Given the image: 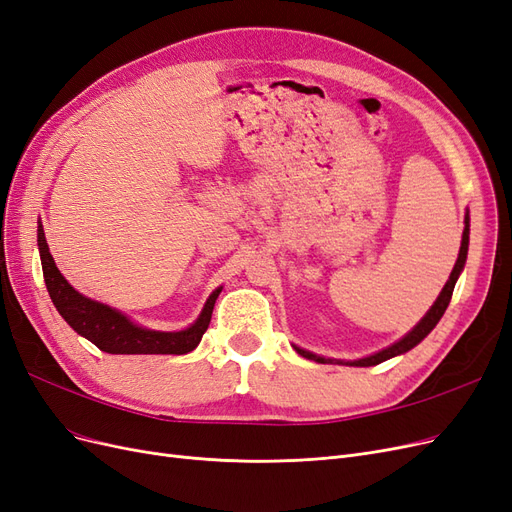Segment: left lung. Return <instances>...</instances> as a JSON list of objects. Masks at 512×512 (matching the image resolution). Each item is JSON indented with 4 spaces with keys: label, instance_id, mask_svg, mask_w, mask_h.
Returning <instances> with one entry per match:
<instances>
[{
    "label": "left lung",
    "instance_id": "8db88e82",
    "mask_svg": "<svg viewBox=\"0 0 512 512\" xmlns=\"http://www.w3.org/2000/svg\"><path fill=\"white\" fill-rule=\"evenodd\" d=\"M468 235H470V224H468V216H466V228H464V235H462L460 256H457V262H455V267H453V271H451V275H449V281L445 284L443 292H440V296L436 298V303L432 305V309L424 315V320H421V322L407 334V337H402L398 343H394V345H390L387 349L379 351V354H375V356H368V358H362V360L347 362L349 366H375V364H381V362L390 360V358H394V356L404 354V351L413 349L419 341H424V339L428 337L430 330L438 324L440 317H443V313L447 311L449 301H451V294H453V288H455V281H457V277H460V273H462V269H464V264H466V256H468ZM294 349H296L298 354H301L303 358H309V360H315V362H322V364H324V362H332V360L315 356V354H311V351H305V349H301V347H294ZM341 364H343V362H341Z\"/></svg>",
    "mask_w": 512,
    "mask_h": 512
}]
</instances>
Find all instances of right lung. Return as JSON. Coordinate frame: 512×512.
<instances>
[{
  "instance_id": "add662e5",
  "label": "right lung",
  "mask_w": 512,
  "mask_h": 512,
  "mask_svg": "<svg viewBox=\"0 0 512 512\" xmlns=\"http://www.w3.org/2000/svg\"><path fill=\"white\" fill-rule=\"evenodd\" d=\"M38 248L42 258L44 281L52 298V305L57 307V311L69 326L78 334H82L84 339L97 345L101 351H105V354H188V351H192L201 343V337L211 322V311H214L216 298L222 292V288L211 292L199 320L190 328L180 332L146 330L129 322L127 317L118 313L116 309L91 301V298L82 296L67 284V279L61 275L55 260H52L48 252L42 222L38 224Z\"/></svg>"
}]
</instances>
